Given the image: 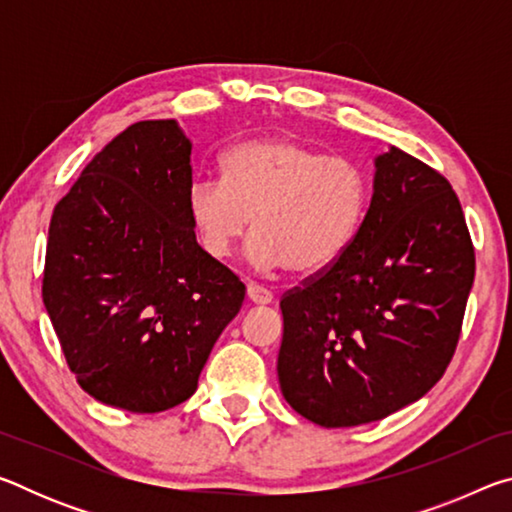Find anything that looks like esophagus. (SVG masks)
<instances>
[{
  "label": "esophagus",
  "mask_w": 512,
  "mask_h": 512,
  "mask_svg": "<svg viewBox=\"0 0 512 512\" xmlns=\"http://www.w3.org/2000/svg\"><path fill=\"white\" fill-rule=\"evenodd\" d=\"M246 293H248L250 302H255V305H271L273 302V293L266 287H259V284H255V282H248Z\"/></svg>",
  "instance_id": "esophagus-1"
}]
</instances>
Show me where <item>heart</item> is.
Listing matches in <instances>:
<instances>
[{
	"instance_id": "obj_1",
	"label": "heart",
	"mask_w": 512,
	"mask_h": 512,
	"mask_svg": "<svg viewBox=\"0 0 512 512\" xmlns=\"http://www.w3.org/2000/svg\"><path fill=\"white\" fill-rule=\"evenodd\" d=\"M368 171L293 137H255L221 155V180L189 185L187 214L207 255L225 259L255 216L257 268L318 275L348 253L366 223Z\"/></svg>"
}]
</instances>
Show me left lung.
Here are the masks:
<instances>
[{"instance_id": "8db88e82", "label": "left lung", "mask_w": 512, "mask_h": 512, "mask_svg": "<svg viewBox=\"0 0 512 512\" xmlns=\"http://www.w3.org/2000/svg\"><path fill=\"white\" fill-rule=\"evenodd\" d=\"M375 167L357 241L280 300L282 395L329 429L381 420L431 391L474 282L472 237L443 173L395 146Z\"/></svg>"}]
</instances>
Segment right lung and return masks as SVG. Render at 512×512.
I'll return each instance as SVG.
<instances>
[{
    "label": "right lung",
    "instance_id": "obj_1",
    "mask_svg": "<svg viewBox=\"0 0 512 512\" xmlns=\"http://www.w3.org/2000/svg\"><path fill=\"white\" fill-rule=\"evenodd\" d=\"M189 162L176 121H137L94 155L51 216V325L83 391L124 411L185 402L246 296L196 244Z\"/></svg>",
    "mask_w": 512,
    "mask_h": 512
}]
</instances>
